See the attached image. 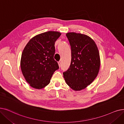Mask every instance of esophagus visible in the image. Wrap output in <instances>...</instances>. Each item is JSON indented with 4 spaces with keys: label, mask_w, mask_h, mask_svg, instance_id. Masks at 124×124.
Wrapping results in <instances>:
<instances>
[{
    "label": "esophagus",
    "mask_w": 124,
    "mask_h": 124,
    "mask_svg": "<svg viewBox=\"0 0 124 124\" xmlns=\"http://www.w3.org/2000/svg\"><path fill=\"white\" fill-rule=\"evenodd\" d=\"M58 64H59V67H61V61H59V62H58Z\"/></svg>",
    "instance_id": "obj_1"
}]
</instances>
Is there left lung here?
<instances>
[{
	"instance_id": "left-lung-1",
	"label": "left lung",
	"mask_w": 124,
	"mask_h": 124,
	"mask_svg": "<svg viewBox=\"0 0 124 124\" xmlns=\"http://www.w3.org/2000/svg\"><path fill=\"white\" fill-rule=\"evenodd\" d=\"M71 50V64L63 73L66 84L74 91L85 89L97 76L100 66L99 53L95 41L81 33L66 34Z\"/></svg>"
}]
</instances>
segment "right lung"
I'll return each instance as SVG.
<instances>
[{"label": "right lung", "instance_id": "1", "mask_svg": "<svg viewBox=\"0 0 124 124\" xmlns=\"http://www.w3.org/2000/svg\"><path fill=\"white\" fill-rule=\"evenodd\" d=\"M60 32L47 31L32 38L26 45L21 59V69L32 88L40 89L50 82L52 75L59 69L54 59L55 42Z\"/></svg>", "mask_w": 124, "mask_h": 124}]
</instances>
